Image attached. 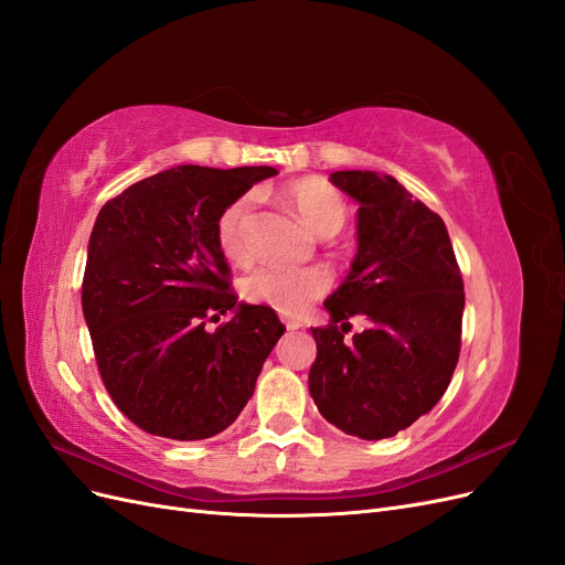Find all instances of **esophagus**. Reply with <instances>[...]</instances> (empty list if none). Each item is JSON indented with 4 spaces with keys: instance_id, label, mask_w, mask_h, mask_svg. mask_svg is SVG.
<instances>
[{
    "instance_id": "34e87169",
    "label": "esophagus",
    "mask_w": 565,
    "mask_h": 565,
    "mask_svg": "<svg viewBox=\"0 0 565 565\" xmlns=\"http://www.w3.org/2000/svg\"><path fill=\"white\" fill-rule=\"evenodd\" d=\"M285 328H287L289 332H295V330L301 328V322H297V320H285Z\"/></svg>"
}]
</instances>
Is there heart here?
I'll list each match as a JSON object with an SVG mask.
<instances>
[{"mask_svg": "<svg viewBox=\"0 0 565 565\" xmlns=\"http://www.w3.org/2000/svg\"><path fill=\"white\" fill-rule=\"evenodd\" d=\"M285 200L292 204L297 216L320 237L337 235L347 224V200L332 183L320 177H303L285 188ZM252 198L233 200L216 221L218 249L233 264H247L252 256L249 245ZM330 276L320 268H280L262 266L245 278L243 289L254 301L273 306L285 316H297L328 292Z\"/></svg>", "mask_w": 565, "mask_h": 565, "instance_id": "obj_1", "label": "heart"}]
</instances>
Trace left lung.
Listing matches in <instances>:
<instances>
[{
	"instance_id": "obj_1",
	"label": "left lung",
	"mask_w": 565,
	"mask_h": 565,
	"mask_svg": "<svg viewBox=\"0 0 565 565\" xmlns=\"http://www.w3.org/2000/svg\"><path fill=\"white\" fill-rule=\"evenodd\" d=\"M330 181L358 207V252L324 299L328 328L309 391L320 415L349 436L382 440L417 422L446 393L459 358L465 282L443 218L388 174L347 169ZM369 330L344 342L348 318Z\"/></svg>"
}]
</instances>
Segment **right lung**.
<instances>
[{
  "instance_id": "obj_1",
  "label": "right lung",
  "mask_w": 565,
  "mask_h": 565,
  "mask_svg": "<svg viewBox=\"0 0 565 565\" xmlns=\"http://www.w3.org/2000/svg\"><path fill=\"white\" fill-rule=\"evenodd\" d=\"M273 167L179 164L100 207L82 311L110 398L139 429L202 440L243 413L285 328L268 306L237 301L216 221ZM231 312L216 333L204 319Z\"/></svg>"
}]
</instances>
